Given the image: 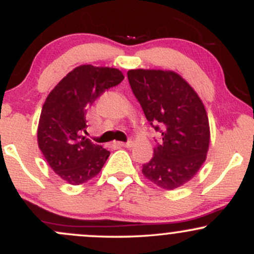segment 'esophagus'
I'll return each mask as SVG.
<instances>
[{"label":"esophagus","instance_id":"obj_1","mask_svg":"<svg viewBox=\"0 0 254 254\" xmlns=\"http://www.w3.org/2000/svg\"><path fill=\"white\" fill-rule=\"evenodd\" d=\"M117 145L119 147H125V148H130L132 145V142L127 141V142H117Z\"/></svg>","mask_w":254,"mask_h":254}]
</instances>
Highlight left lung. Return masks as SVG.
<instances>
[{"label":"left lung","mask_w":254,"mask_h":254,"mask_svg":"<svg viewBox=\"0 0 254 254\" xmlns=\"http://www.w3.org/2000/svg\"><path fill=\"white\" fill-rule=\"evenodd\" d=\"M127 78L147 121L161 132V142L142 173L165 190L179 188L196 176L206 159L210 127L205 107L174 71L133 69Z\"/></svg>","instance_id":"1"}]
</instances>
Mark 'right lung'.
Here are the masks:
<instances>
[{"instance_id":"obj_1","label":"right lung","mask_w":254,"mask_h":254,"mask_svg":"<svg viewBox=\"0 0 254 254\" xmlns=\"http://www.w3.org/2000/svg\"><path fill=\"white\" fill-rule=\"evenodd\" d=\"M123 78V72L116 68L80 65L46 98L38 124V145L55 173L68 184L88 182L109 159V150L83 136L86 113L105 90Z\"/></svg>"}]
</instances>
